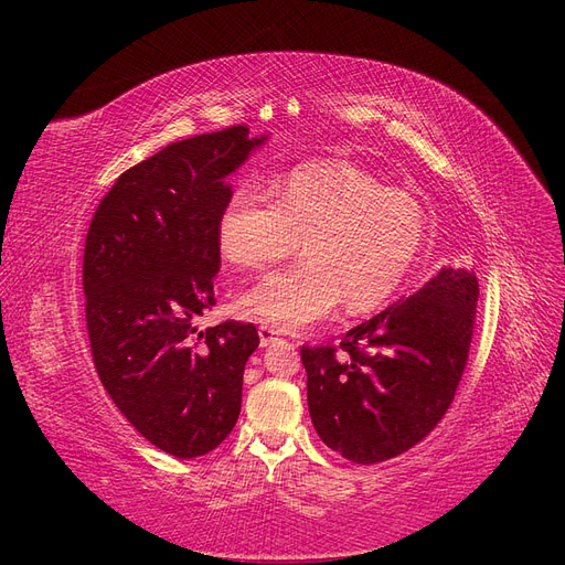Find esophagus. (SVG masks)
<instances>
[{"mask_svg": "<svg viewBox=\"0 0 565 565\" xmlns=\"http://www.w3.org/2000/svg\"><path fill=\"white\" fill-rule=\"evenodd\" d=\"M278 339H280V332H278V330L268 328V324H262V328H259V341H262L264 349L270 347V344H276Z\"/></svg>", "mask_w": 565, "mask_h": 565, "instance_id": "obj_1", "label": "esophagus"}]
</instances>
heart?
I'll use <instances>...</instances> for the list:
<instances>
[{
	"instance_id": "heart-1",
	"label": "heart",
	"mask_w": 565,
	"mask_h": 565,
	"mask_svg": "<svg viewBox=\"0 0 565 565\" xmlns=\"http://www.w3.org/2000/svg\"><path fill=\"white\" fill-rule=\"evenodd\" d=\"M218 247L243 268L295 252L303 262L273 270L241 297V311L278 330H303L344 301L353 313L398 292L426 243L422 204L351 164L299 167L273 195L243 183L216 224Z\"/></svg>"
}]
</instances>
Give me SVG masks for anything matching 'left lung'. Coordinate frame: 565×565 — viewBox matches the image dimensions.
Here are the masks:
<instances>
[{
	"instance_id": "left-lung-1",
	"label": "left lung",
	"mask_w": 565,
	"mask_h": 565,
	"mask_svg": "<svg viewBox=\"0 0 565 565\" xmlns=\"http://www.w3.org/2000/svg\"><path fill=\"white\" fill-rule=\"evenodd\" d=\"M478 280L440 268L415 295L355 324L339 349H301L306 398L324 446L355 465H377L429 434L465 372Z\"/></svg>"
}]
</instances>
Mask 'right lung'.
Wrapping results in <instances>:
<instances>
[{
    "label": "right lung",
    "instance_id": "right-lung-1",
    "mask_svg": "<svg viewBox=\"0 0 565 565\" xmlns=\"http://www.w3.org/2000/svg\"><path fill=\"white\" fill-rule=\"evenodd\" d=\"M266 141L228 127L169 143L115 181L87 233L82 282L98 377L134 429L179 459L212 452L241 415L259 334L235 320L200 330L195 318L214 306L226 179Z\"/></svg>",
    "mask_w": 565,
    "mask_h": 565
}]
</instances>
